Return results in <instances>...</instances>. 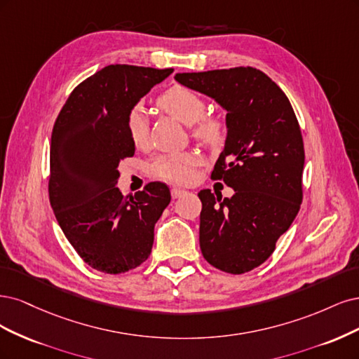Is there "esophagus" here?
<instances>
[{
  "mask_svg": "<svg viewBox=\"0 0 359 359\" xmlns=\"http://www.w3.org/2000/svg\"><path fill=\"white\" fill-rule=\"evenodd\" d=\"M188 192L187 191H184V189H180V188H172L171 189V196H172V198H180V196H183V195H187Z\"/></svg>",
  "mask_w": 359,
  "mask_h": 359,
  "instance_id": "esophagus-1",
  "label": "esophagus"
}]
</instances>
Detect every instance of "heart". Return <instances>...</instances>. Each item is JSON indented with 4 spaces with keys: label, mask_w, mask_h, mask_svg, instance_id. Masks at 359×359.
I'll return each mask as SVG.
<instances>
[{
    "label": "heart",
    "mask_w": 359,
    "mask_h": 359,
    "mask_svg": "<svg viewBox=\"0 0 359 359\" xmlns=\"http://www.w3.org/2000/svg\"><path fill=\"white\" fill-rule=\"evenodd\" d=\"M158 106L184 125H192V134L207 144H219L224 140L225 123L219 116L204 114V98L187 86L175 85L165 89L156 100ZM125 128L131 143L143 147L149 140V121L142 107L133 109L125 119ZM200 156L195 152L168 154L159 156L152 165V175L161 180L176 184H188L195 177V167Z\"/></svg>",
    "instance_id": "obj_1"
}]
</instances>
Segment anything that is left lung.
Masks as SVG:
<instances>
[{"instance_id": "left-lung-1", "label": "left lung", "mask_w": 359, "mask_h": 359, "mask_svg": "<svg viewBox=\"0 0 359 359\" xmlns=\"http://www.w3.org/2000/svg\"><path fill=\"white\" fill-rule=\"evenodd\" d=\"M177 82L226 110V140L212 179L234 189L231 198L203 189L200 248L205 261L231 274L270 258L303 201L304 144L285 92L261 70L177 73Z\"/></svg>"}]
</instances>
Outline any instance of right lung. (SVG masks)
I'll return each mask as SVG.
<instances>
[{
    "label": "right lung",
    "instance_id": "add662e5",
    "mask_svg": "<svg viewBox=\"0 0 359 359\" xmlns=\"http://www.w3.org/2000/svg\"><path fill=\"white\" fill-rule=\"evenodd\" d=\"M172 68L107 65L65 101L50 143L49 200L67 240L92 269L121 274L152 252L154 229L170 204L165 183L123 196L119 163L135 152L125 119Z\"/></svg>",
    "mask_w": 359,
    "mask_h": 359
}]
</instances>
